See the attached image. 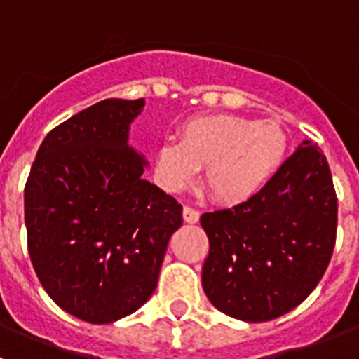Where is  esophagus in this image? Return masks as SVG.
I'll use <instances>...</instances> for the list:
<instances>
[{
    "instance_id": "1",
    "label": "esophagus",
    "mask_w": 359,
    "mask_h": 359,
    "mask_svg": "<svg viewBox=\"0 0 359 359\" xmlns=\"http://www.w3.org/2000/svg\"><path fill=\"white\" fill-rule=\"evenodd\" d=\"M183 219H185L187 223H198L199 221V210H196V208L192 207H183Z\"/></svg>"
}]
</instances>
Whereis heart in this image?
<instances>
[{
  "mask_svg": "<svg viewBox=\"0 0 359 359\" xmlns=\"http://www.w3.org/2000/svg\"><path fill=\"white\" fill-rule=\"evenodd\" d=\"M287 154V135L275 120L237 115L192 116L182 123L177 142L154 152V169L170 192L185 189L205 169V187L221 205L255 198L277 176Z\"/></svg>",
  "mask_w": 359,
  "mask_h": 359,
  "instance_id": "obj_1",
  "label": "heart"
}]
</instances>
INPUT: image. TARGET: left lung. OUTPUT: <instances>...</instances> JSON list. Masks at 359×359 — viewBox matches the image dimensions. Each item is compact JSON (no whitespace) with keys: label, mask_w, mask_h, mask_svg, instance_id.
I'll list each match as a JSON object with an SVG mask.
<instances>
[{"label":"left lung","mask_w":359,"mask_h":359,"mask_svg":"<svg viewBox=\"0 0 359 359\" xmlns=\"http://www.w3.org/2000/svg\"><path fill=\"white\" fill-rule=\"evenodd\" d=\"M336 224L329 163L318 145L304 142L255 198L201 215L210 243L201 275L208 300L244 322L286 315L322 280Z\"/></svg>","instance_id":"1"}]
</instances>
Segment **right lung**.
I'll use <instances>...</instances> for the list:
<instances>
[{
	"mask_svg": "<svg viewBox=\"0 0 359 359\" xmlns=\"http://www.w3.org/2000/svg\"><path fill=\"white\" fill-rule=\"evenodd\" d=\"M144 98H106L46 135L25 185L28 255L57 306L90 323L135 313L156 290L182 205L144 180L128 145Z\"/></svg>",
	"mask_w": 359,
	"mask_h": 359,
	"instance_id": "obj_1",
	"label": "right lung"
}]
</instances>
